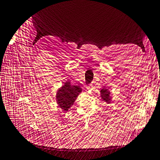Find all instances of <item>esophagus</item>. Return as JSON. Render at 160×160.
<instances>
[{
    "label": "esophagus",
    "instance_id": "1",
    "mask_svg": "<svg viewBox=\"0 0 160 160\" xmlns=\"http://www.w3.org/2000/svg\"><path fill=\"white\" fill-rule=\"evenodd\" d=\"M91 87H92V84H89L88 86H86V88L87 89H90L91 88Z\"/></svg>",
    "mask_w": 160,
    "mask_h": 160
}]
</instances>
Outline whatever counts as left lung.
Masks as SVG:
<instances>
[{
	"label": "left lung",
	"mask_w": 160,
	"mask_h": 160,
	"mask_svg": "<svg viewBox=\"0 0 160 160\" xmlns=\"http://www.w3.org/2000/svg\"><path fill=\"white\" fill-rule=\"evenodd\" d=\"M100 95L102 101L105 102L107 104H111L112 102V95L111 94V91L107 88H103L100 90Z\"/></svg>",
	"instance_id": "8db88e82"
}]
</instances>
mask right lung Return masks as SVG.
Listing matches in <instances>:
<instances>
[{
	"label": "right lung",
	"instance_id": "add662e5",
	"mask_svg": "<svg viewBox=\"0 0 160 160\" xmlns=\"http://www.w3.org/2000/svg\"><path fill=\"white\" fill-rule=\"evenodd\" d=\"M82 92V88L79 85H72L70 82H66L56 92V100L58 107L63 111H68Z\"/></svg>",
	"mask_w": 160,
	"mask_h": 160
}]
</instances>
